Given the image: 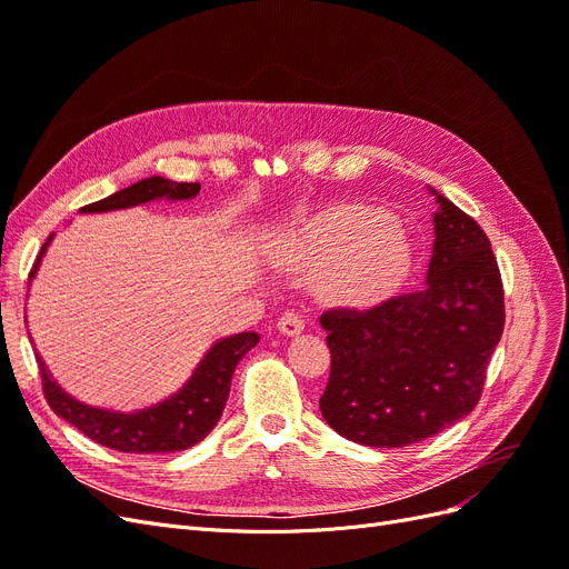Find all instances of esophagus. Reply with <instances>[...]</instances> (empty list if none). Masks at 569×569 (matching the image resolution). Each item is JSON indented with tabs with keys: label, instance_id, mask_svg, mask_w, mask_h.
Here are the masks:
<instances>
[{
	"label": "esophagus",
	"instance_id": "esophagus-1",
	"mask_svg": "<svg viewBox=\"0 0 569 569\" xmlns=\"http://www.w3.org/2000/svg\"><path fill=\"white\" fill-rule=\"evenodd\" d=\"M303 327H306V318H303V313H299V311H287V313H282V318L278 320V330H280L282 335H287V337H295V335L303 332Z\"/></svg>",
	"mask_w": 569,
	"mask_h": 569
}]
</instances>
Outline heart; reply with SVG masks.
<instances>
[{
	"label": "heart",
	"instance_id": "obj_1",
	"mask_svg": "<svg viewBox=\"0 0 569 569\" xmlns=\"http://www.w3.org/2000/svg\"><path fill=\"white\" fill-rule=\"evenodd\" d=\"M280 251L289 261L330 263L327 287L349 299L393 287L410 261L403 230L366 206H335L301 220L282 237Z\"/></svg>",
	"mask_w": 569,
	"mask_h": 569
}]
</instances>
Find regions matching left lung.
Segmentation results:
<instances>
[{
	"mask_svg": "<svg viewBox=\"0 0 569 569\" xmlns=\"http://www.w3.org/2000/svg\"><path fill=\"white\" fill-rule=\"evenodd\" d=\"M437 201L422 289L320 316L332 356L322 418L375 449H401L468 416L503 335V282L489 237L456 203Z\"/></svg>",
	"mask_w": 569,
	"mask_h": 569,
	"instance_id": "8db88e82",
	"label": "left lung"
}]
</instances>
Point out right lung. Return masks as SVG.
Segmentation results:
<instances>
[{
  "mask_svg": "<svg viewBox=\"0 0 569 569\" xmlns=\"http://www.w3.org/2000/svg\"><path fill=\"white\" fill-rule=\"evenodd\" d=\"M199 182H173L157 176L120 189V192L107 199L82 206L80 211H116L163 197L173 201L192 199L199 194ZM49 242L51 237L42 244L38 261L30 270V278L36 274L40 258L47 251ZM256 343V332H242L218 341L216 347L206 353L201 366L194 370L192 380H189L176 396H170L168 401L140 412H111L84 406L71 399V396L61 391V387L51 380V375L40 356L38 368L42 377V393L49 408L54 410L59 418L80 429L84 437L107 446V449L123 453H176L199 443L218 425L222 408H226V401L230 396L234 368Z\"/></svg>",
  "mask_w": 569,
  "mask_h": 569,
  "instance_id": "add662e5",
  "label": "right lung"
}]
</instances>
